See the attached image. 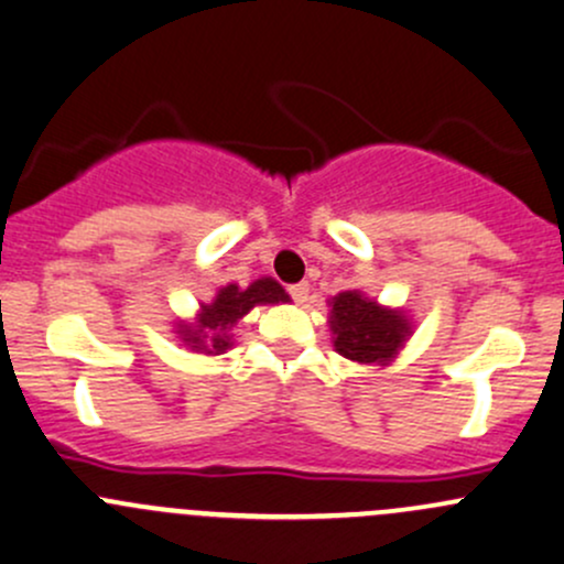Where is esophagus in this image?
<instances>
[{
	"label": "esophagus",
	"mask_w": 564,
	"mask_h": 564,
	"mask_svg": "<svg viewBox=\"0 0 564 564\" xmlns=\"http://www.w3.org/2000/svg\"><path fill=\"white\" fill-rule=\"evenodd\" d=\"M307 294H311V283L307 281L292 283V286H289V297H292L294 302H305Z\"/></svg>",
	"instance_id": "1"
}]
</instances>
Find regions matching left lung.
Masks as SVG:
<instances>
[{
    "label": "left lung",
    "mask_w": 564,
    "mask_h": 564,
    "mask_svg": "<svg viewBox=\"0 0 564 564\" xmlns=\"http://www.w3.org/2000/svg\"><path fill=\"white\" fill-rule=\"evenodd\" d=\"M332 332L335 348L346 359L359 365L387 361L402 346L411 327L408 318L397 311L376 305L359 292H343L332 300Z\"/></svg>",
    "instance_id": "8db88e82"
}]
</instances>
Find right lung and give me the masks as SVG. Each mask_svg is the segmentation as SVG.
<instances>
[{
    "label": "right lung",
    "instance_id": "obj_1",
    "mask_svg": "<svg viewBox=\"0 0 564 564\" xmlns=\"http://www.w3.org/2000/svg\"><path fill=\"white\" fill-rule=\"evenodd\" d=\"M267 302H289V294L283 292L281 283H275L272 278H262V281H253L248 289L224 286L218 292V297L210 302V305H203V313H199L197 327H183L181 335L183 340L192 348H203L207 354H224L229 348L227 329L232 327L237 318L246 316L251 307L267 305ZM210 339V344H205Z\"/></svg>",
    "mask_w": 564,
    "mask_h": 564
}]
</instances>
